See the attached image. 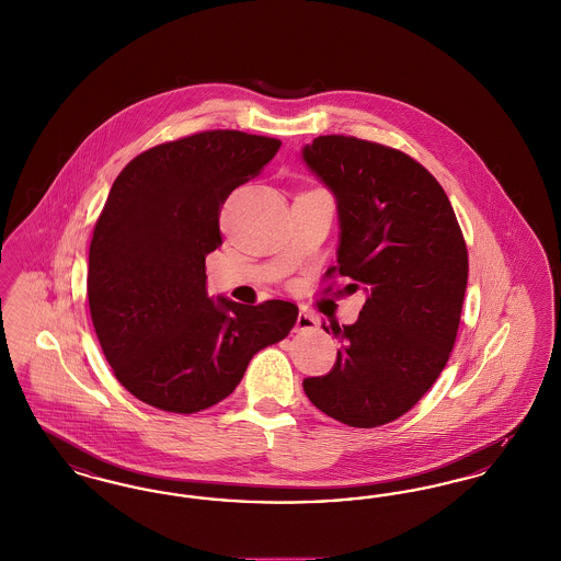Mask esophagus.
Listing matches in <instances>:
<instances>
[{
  "label": "esophagus",
  "instance_id": "obj_1",
  "mask_svg": "<svg viewBox=\"0 0 561 561\" xmlns=\"http://www.w3.org/2000/svg\"><path fill=\"white\" fill-rule=\"evenodd\" d=\"M318 327V318L314 314H310V312H299V317H297V322H295V329L297 331H310V329H317Z\"/></svg>",
  "mask_w": 561,
  "mask_h": 561
}]
</instances>
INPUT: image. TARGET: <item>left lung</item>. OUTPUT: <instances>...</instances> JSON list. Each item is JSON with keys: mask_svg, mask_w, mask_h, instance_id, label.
Listing matches in <instances>:
<instances>
[{"mask_svg": "<svg viewBox=\"0 0 561 561\" xmlns=\"http://www.w3.org/2000/svg\"><path fill=\"white\" fill-rule=\"evenodd\" d=\"M301 154L337 198V264L324 276L366 293L354 324L331 327L342 343L333 370L304 379V391L350 427H379L409 413L448 363L469 272L463 232L438 180L402 150L331 134Z\"/></svg>", "mask_w": 561, "mask_h": 561, "instance_id": "left-lung-1", "label": "left lung"}]
</instances>
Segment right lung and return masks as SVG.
Wrapping results in <instances>:
<instances>
[{
  "label": "right lung",
  "instance_id": "1",
  "mask_svg": "<svg viewBox=\"0 0 561 561\" xmlns=\"http://www.w3.org/2000/svg\"><path fill=\"white\" fill-rule=\"evenodd\" d=\"M280 140L207 129L148 148L117 175L90 243L88 301L117 381L168 413L205 411L241 383L249 360L283 342L297 306H244L205 289L228 195Z\"/></svg>",
  "mask_w": 561,
  "mask_h": 561
}]
</instances>
